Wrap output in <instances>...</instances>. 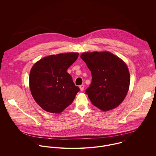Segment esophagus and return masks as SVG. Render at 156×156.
I'll use <instances>...</instances> for the list:
<instances>
[{
  "mask_svg": "<svg viewBox=\"0 0 156 156\" xmlns=\"http://www.w3.org/2000/svg\"><path fill=\"white\" fill-rule=\"evenodd\" d=\"M79 88H80V90H83L84 88H85V85H80V87H79Z\"/></svg>",
  "mask_w": 156,
  "mask_h": 156,
  "instance_id": "esophagus-1",
  "label": "esophagus"
}]
</instances>
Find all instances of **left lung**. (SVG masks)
Segmentation results:
<instances>
[{"label": "left lung", "mask_w": 156, "mask_h": 156, "mask_svg": "<svg viewBox=\"0 0 156 156\" xmlns=\"http://www.w3.org/2000/svg\"><path fill=\"white\" fill-rule=\"evenodd\" d=\"M80 58L91 72L92 82L85 93L92 104L103 111L118 107L124 100L130 82L125 62L108 51L83 53Z\"/></svg>", "instance_id": "8db88e82"}]
</instances>
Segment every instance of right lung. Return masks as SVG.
Here are the masks:
<instances>
[{"label":"right lung","mask_w":156,"mask_h":156,"mask_svg":"<svg viewBox=\"0 0 156 156\" xmlns=\"http://www.w3.org/2000/svg\"><path fill=\"white\" fill-rule=\"evenodd\" d=\"M78 53L50 55L32 67L29 74L32 95L44 111L59 113L69 106L80 89L67 69L77 59Z\"/></svg>","instance_id":"add662e5"}]
</instances>
